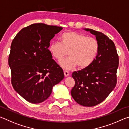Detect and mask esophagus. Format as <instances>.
Masks as SVG:
<instances>
[{
	"label": "esophagus",
	"mask_w": 129,
	"mask_h": 129,
	"mask_svg": "<svg viewBox=\"0 0 129 129\" xmlns=\"http://www.w3.org/2000/svg\"><path fill=\"white\" fill-rule=\"evenodd\" d=\"M64 75H65V77H68V76L69 75V73L68 71H64Z\"/></svg>",
	"instance_id": "1"
}]
</instances>
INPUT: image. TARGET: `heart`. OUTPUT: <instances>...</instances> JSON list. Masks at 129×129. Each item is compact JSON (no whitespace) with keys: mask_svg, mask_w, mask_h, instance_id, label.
Masks as SVG:
<instances>
[{"mask_svg":"<svg viewBox=\"0 0 129 129\" xmlns=\"http://www.w3.org/2000/svg\"><path fill=\"white\" fill-rule=\"evenodd\" d=\"M61 42L54 41L49 45V51L52 56L58 61L67 55L69 57L60 62L64 69L69 70L76 67L84 69L92 64L97 57L100 44L97 39L85 35L69 31L60 36Z\"/></svg>","mask_w":129,"mask_h":129,"instance_id":"heart-1","label":"heart"}]
</instances>
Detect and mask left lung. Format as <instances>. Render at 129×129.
<instances>
[{"label":"left lung","instance_id":"obj_1","mask_svg":"<svg viewBox=\"0 0 129 129\" xmlns=\"http://www.w3.org/2000/svg\"><path fill=\"white\" fill-rule=\"evenodd\" d=\"M84 29L95 35L100 50L90 66L73 72L75 85L71 95L78 104L91 107L104 101L114 89L119 58L114 42L108 36L91 29Z\"/></svg>","mask_w":129,"mask_h":129}]
</instances>
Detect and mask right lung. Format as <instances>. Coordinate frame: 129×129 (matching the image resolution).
<instances>
[{
    "instance_id": "1",
    "label": "right lung",
    "mask_w": 129,
    "mask_h": 129,
    "mask_svg": "<svg viewBox=\"0 0 129 129\" xmlns=\"http://www.w3.org/2000/svg\"><path fill=\"white\" fill-rule=\"evenodd\" d=\"M61 27L33 24L19 31L11 45L8 65L15 90L27 101L41 103L64 78L63 70L52 59L48 48Z\"/></svg>"
}]
</instances>
